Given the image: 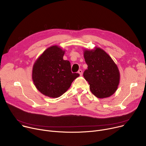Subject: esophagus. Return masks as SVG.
I'll use <instances>...</instances> for the list:
<instances>
[{
    "mask_svg": "<svg viewBox=\"0 0 146 146\" xmlns=\"http://www.w3.org/2000/svg\"><path fill=\"white\" fill-rule=\"evenodd\" d=\"M78 73L79 74H80V75L81 76L83 75V71H82V70H78Z\"/></svg>",
    "mask_w": 146,
    "mask_h": 146,
    "instance_id": "34e87169",
    "label": "esophagus"
}]
</instances>
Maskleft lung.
Returning a JSON list of instances; mask_svg holds the SVG:
<instances>
[{
	"mask_svg": "<svg viewBox=\"0 0 146 146\" xmlns=\"http://www.w3.org/2000/svg\"><path fill=\"white\" fill-rule=\"evenodd\" d=\"M84 57L88 65L83 73L91 92L98 98L113 95L120 82V72L111 57L102 49H84Z\"/></svg>",
	"mask_w": 146,
	"mask_h": 146,
	"instance_id": "8db88e82",
	"label": "left lung"
}]
</instances>
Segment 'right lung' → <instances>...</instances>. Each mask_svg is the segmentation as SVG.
<instances>
[{"instance_id": "obj_1", "label": "right lung", "mask_w": 146, "mask_h": 146, "mask_svg": "<svg viewBox=\"0 0 146 146\" xmlns=\"http://www.w3.org/2000/svg\"><path fill=\"white\" fill-rule=\"evenodd\" d=\"M64 53L65 50L60 46H51L37 58L33 65V83L36 89L46 97H60L80 76L71 72L70 62L63 60Z\"/></svg>"}]
</instances>
